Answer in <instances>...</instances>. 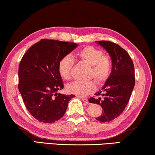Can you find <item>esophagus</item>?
Listing matches in <instances>:
<instances>
[{"instance_id":"esophagus-1","label":"esophagus","mask_w":155,"mask_h":155,"mask_svg":"<svg viewBox=\"0 0 155 155\" xmlns=\"http://www.w3.org/2000/svg\"><path fill=\"white\" fill-rule=\"evenodd\" d=\"M81 100L84 101L85 103H86V104H87L88 103V100H87V99H85V98H81Z\"/></svg>"}]
</instances>
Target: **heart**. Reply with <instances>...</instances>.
Instances as JSON below:
<instances>
[{"label": "heart", "mask_w": 155, "mask_h": 155, "mask_svg": "<svg viewBox=\"0 0 155 155\" xmlns=\"http://www.w3.org/2000/svg\"><path fill=\"white\" fill-rule=\"evenodd\" d=\"M77 56L85 63L91 64L88 77L94 78L99 85L104 83L109 77L112 70V62L108 56L104 55L102 51L93 47H86L80 50ZM74 64V60L70 55H66L60 60L58 72L64 80L71 78V72ZM69 93L84 97L92 93L96 88L94 81H74L67 85Z\"/></svg>", "instance_id": "obj_1"}]
</instances>
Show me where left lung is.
I'll use <instances>...</instances> for the list:
<instances>
[{
	"label": "left lung",
	"instance_id": "left-lung-1",
	"mask_svg": "<svg viewBox=\"0 0 155 155\" xmlns=\"http://www.w3.org/2000/svg\"><path fill=\"white\" fill-rule=\"evenodd\" d=\"M109 54L112 61V70L102 90L96 92L99 98H90V103L102 108V114L97 120L110 122L120 115L125 108L134 87V66L128 53L117 44L109 41H96Z\"/></svg>",
	"mask_w": 155,
	"mask_h": 155
}]
</instances>
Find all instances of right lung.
Returning <instances> with one entry per match:
<instances>
[{
    "instance_id": "1",
    "label": "right lung",
    "mask_w": 155,
    "mask_h": 155,
    "mask_svg": "<svg viewBox=\"0 0 155 155\" xmlns=\"http://www.w3.org/2000/svg\"><path fill=\"white\" fill-rule=\"evenodd\" d=\"M77 47L76 43L44 39L23 56L18 66V91L28 110L40 122L58 120L75 97L57 91L64 87L58 72L60 60Z\"/></svg>"
}]
</instances>
